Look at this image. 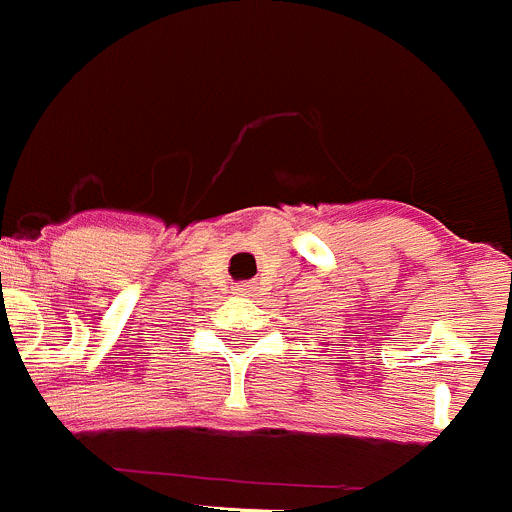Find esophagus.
<instances>
[{
	"label": "esophagus",
	"mask_w": 512,
	"mask_h": 512,
	"mask_svg": "<svg viewBox=\"0 0 512 512\" xmlns=\"http://www.w3.org/2000/svg\"><path fill=\"white\" fill-rule=\"evenodd\" d=\"M237 290H240V293H242V295H247V293H250V285H247V283H245V285H240V288H237Z\"/></svg>",
	"instance_id": "1"
}]
</instances>
